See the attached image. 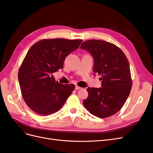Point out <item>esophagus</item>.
Instances as JSON below:
<instances>
[{
	"mask_svg": "<svg viewBox=\"0 0 153 153\" xmlns=\"http://www.w3.org/2000/svg\"><path fill=\"white\" fill-rule=\"evenodd\" d=\"M82 87H79V86H78V85H76L75 86V89L76 90H79V89H82Z\"/></svg>",
	"mask_w": 153,
	"mask_h": 153,
	"instance_id": "34e87169",
	"label": "esophagus"
}]
</instances>
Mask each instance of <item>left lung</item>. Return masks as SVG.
I'll return each mask as SVG.
<instances>
[{
    "mask_svg": "<svg viewBox=\"0 0 153 153\" xmlns=\"http://www.w3.org/2000/svg\"><path fill=\"white\" fill-rule=\"evenodd\" d=\"M80 48L94 58L93 71L101 75L100 88L87 89L83 104L92 115L106 118L116 114L124 105L132 87L128 60L122 50L107 41L87 40Z\"/></svg>",
    "mask_w": 153,
    "mask_h": 153,
    "instance_id": "8db88e82",
    "label": "left lung"
}]
</instances>
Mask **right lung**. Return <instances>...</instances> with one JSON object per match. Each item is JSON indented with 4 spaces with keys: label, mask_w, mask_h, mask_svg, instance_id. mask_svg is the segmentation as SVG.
<instances>
[{
    "label": "right lung",
    "mask_w": 153,
    "mask_h": 153,
    "mask_svg": "<svg viewBox=\"0 0 153 153\" xmlns=\"http://www.w3.org/2000/svg\"><path fill=\"white\" fill-rule=\"evenodd\" d=\"M82 39H44L32 46L18 71V81L25 103L34 112L48 115L62 108L75 86L55 81L52 73L63 68L68 55Z\"/></svg>",
    "instance_id": "add662e5"
}]
</instances>
